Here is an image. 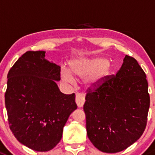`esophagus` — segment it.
Here are the masks:
<instances>
[{
    "label": "esophagus",
    "instance_id": "1",
    "mask_svg": "<svg viewBox=\"0 0 155 155\" xmlns=\"http://www.w3.org/2000/svg\"><path fill=\"white\" fill-rule=\"evenodd\" d=\"M76 103L77 104L78 107H82L83 106L84 103H85V97H84L82 94H76Z\"/></svg>",
    "mask_w": 155,
    "mask_h": 155
}]
</instances>
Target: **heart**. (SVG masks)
Instances as JSON below:
<instances>
[{"label": "heart", "mask_w": 155, "mask_h": 155, "mask_svg": "<svg viewBox=\"0 0 155 155\" xmlns=\"http://www.w3.org/2000/svg\"><path fill=\"white\" fill-rule=\"evenodd\" d=\"M72 75L76 77H88L86 82L90 88L100 86L110 75L111 66L103 58H85L79 57L73 60L70 64ZM62 77L67 82H72L73 77L67 70L62 71Z\"/></svg>", "instance_id": "heart-1"}]
</instances>
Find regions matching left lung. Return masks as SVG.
Returning a JSON list of instances; mask_svg holds the SVG:
<instances>
[{
	"label": "left lung",
	"instance_id": "obj_1",
	"mask_svg": "<svg viewBox=\"0 0 155 155\" xmlns=\"http://www.w3.org/2000/svg\"><path fill=\"white\" fill-rule=\"evenodd\" d=\"M146 75L126 55L117 74L88 88L83 109L87 135L102 152L122 151L136 142L146 127L150 96Z\"/></svg>",
	"mask_w": 155,
	"mask_h": 155
}]
</instances>
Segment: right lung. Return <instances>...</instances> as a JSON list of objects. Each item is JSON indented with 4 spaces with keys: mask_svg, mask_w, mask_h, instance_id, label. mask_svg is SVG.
<instances>
[{
    "mask_svg": "<svg viewBox=\"0 0 155 155\" xmlns=\"http://www.w3.org/2000/svg\"><path fill=\"white\" fill-rule=\"evenodd\" d=\"M5 106L10 129L22 145L48 151L62 138L69 117L77 108L75 94L60 91L61 67L45 59V51H27L7 74Z\"/></svg>",
    "mask_w": 155,
    "mask_h": 155,
    "instance_id": "right-lung-1",
    "label": "right lung"
}]
</instances>
